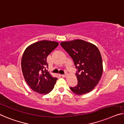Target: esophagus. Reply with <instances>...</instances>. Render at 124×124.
Listing matches in <instances>:
<instances>
[{
  "instance_id": "obj_1",
  "label": "esophagus",
  "mask_w": 124,
  "mask_h": 124,
  "mask_svg": "<svg viewBox=\"0 0 124 124\" xmlns=\"http://www.w3.org/2000/svg\"><path fill=\"white\" fill-rule=\"evenodd\" d=\"M61 76H62V77H66V74H64V75H62Z\"/></svg>"
}]
</instances>
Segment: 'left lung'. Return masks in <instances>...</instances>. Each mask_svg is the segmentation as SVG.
<instances>
[{
	"instance_id": "1",
	"label": "left lung",
	"mask_w": 124,
	"mask_h": 124,
	"mask_svg": "<svg viewBox=\"0 0 124 124\" xmlns=\"http://www.w3.org/2000/svg\"><path fill=\"white\" fill-rule=\"evenodd\" d=\"M61 47L73 61L77 71V85L70 87L72 91L81 95L91 91L102 74V61L96 46L81 39L61 43Z\"/></svg>"
}]
</instances>
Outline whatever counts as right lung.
I'll return each mask as SVG.
<instances>
[{
  "mask_svg": "<svg viewBox=\"0 0 124 124\" xmlns=\"http://www.w3.org/2000/svg\"><path fill=\"white\" fill-rule=\"evenodd\" d=\"M58 43L41 40L31 44L24 52L21 66L24 79L34 91L47 94L54 88L57 78L47 71V57Z\"/></svg>",
  "mask_w": 124,
  "mask_h": 124,
  "instance_id": "add662e5",
  "label": "right lung"
}]
</instances>
